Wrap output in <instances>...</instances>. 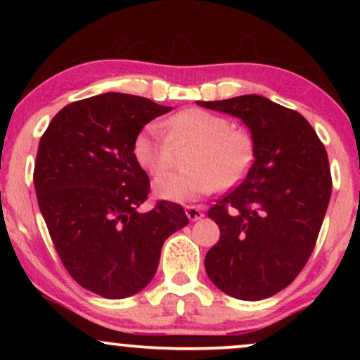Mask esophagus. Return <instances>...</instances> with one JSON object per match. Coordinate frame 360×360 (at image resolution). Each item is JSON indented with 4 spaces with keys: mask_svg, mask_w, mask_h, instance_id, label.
Instances as JSON below:
<instances>
[{
    "mask_svg": "<svg viewBox=\"0 0 360 360\" xmlns=\"http://www.w3.org/2000/svg\"><path fill=\"white\" fill-rule=\"evenodd\" d=\"M186 214H188V218L191 221L201 220V218H203V212H201L198 206H186Z\"/></svg>",
    "mask_w": 360,
    "mask_h": 360,
    "instance_id": "obj_1",
    "label": "esophagus"
}]
</instances>
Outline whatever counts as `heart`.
<instances>
[{
	"instance_id": "1",
	"label": "heart",
	"mask_w": 360,
	"mask_h": 360,
	"mask_svg": "<svg viewBox=\"0 0 360 360\" xmlns=\"http://www.w3.org/2000/svg\"><path fill=\"white\" fill-rule=\"evenodd\" d=\"M150 123L139 131L131 146L135 162L147 174L159 176L172 164V147L194 143L188 155L189 171L166 174L154 183V193L167 201H194L237 186L254 162V140L232 122L208 110L189 108L164 123Z\"/></svg>"
}]
</instances>
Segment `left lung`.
<instances>
[{
	"label": "left lung",
	"mask_w": 360,
	"mask_h": 360,
	"mask_svg": "<svg viewBox=\"0 0 360 360\" xmlns=\"http://www.w3.org/2000/svg\"><path fill=\"white\" fill-rule=\"evenodd\" d=\"M198 105L240 118L254 140L245 179L208 212L220 240L206 254V274L237 300L269 298L315 249L332 194L328 155L303 115L259 94Z\"/></svg>",
	"instance_id": "8db88e82"
}]
</instances>
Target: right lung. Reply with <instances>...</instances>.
<instances>
[{
	"label": "right lung",
	"mask_w": 360,
	"mask_h": 360,
	"mask_svg": "<svg viewBox=\"0 0 360 360\" xmlns=\"http://www.w3.org/2000/svg\"><path fill=\"white\" fill-rule=\"evenodd\" d=\"M171 110L134 94H98L64 106L40 139V213L72 279L103 298L142 291L166 238L189 223L183 206L169 201L137 212L150 183L131 146L150 120Z\"/></svg>",
	"instance_id": "obj_1"
}]
</instances>
